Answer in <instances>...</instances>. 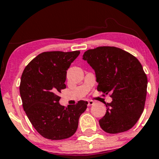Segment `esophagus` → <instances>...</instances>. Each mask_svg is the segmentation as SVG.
<instances>
[{
	"label": "esophagus",
	"instance_id": "34e87169",
	"mask_svg": "<svg viewBox=\"0 0 159 159\" xmlns=\"http://www.w3.org/2000/svg\"><path fill=\"white\" fill-rule=\"evenodd\" d=\"M94 104V102L92 101V100H90V101L87 102V105L88 106H91V105H93Z\"/></svg>",
	"mask_w": 159,
	"mask_h": 159
}]
</instances>
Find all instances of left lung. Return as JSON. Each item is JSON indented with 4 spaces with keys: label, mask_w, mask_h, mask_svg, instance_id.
Returning a JSON list of instances; mask_svg holds the SVG:
<instances>
[{
    "label": "left lung",
    "mask_w": 159,
    "mask_h": 159,
    "mask_svg": "<svg viewBox=\"0 0 159 159\" xmlns=\"http://www.w3.org/2000/svg\"><path fill=\"white\" fill-rule=\"evenodd\" d=\"M83 59L95 70L97 90L110 94L106 114L99 120L105 132L117 134L129 130L143 113L147 77L142 65L130 53L114 46H100L84 52Z\"/></svg>",
    "instance_id": "1"
}]
</instances>
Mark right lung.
Returning a JSON list of instances; mask_svg holds the SVG:
<instances>
[{"mask_svg": "<svg viewBox=\"0 0 159 159\" xmlns=\"http://www.w3.org/2000/svg\"><path fill=\"white\" fill-rule=\"evenodd\" d=\"M75 52H43L24 69L20 83L23 108L29 120L43 138L63 140L78 129V120L87 109V102L60 105L59 93L66 88V71L79 55Z\"/></svg>", "mask_w": 159, "mask_h": 159, "instance_id": "obj_1", "label": "right lung"}]
</instances>
